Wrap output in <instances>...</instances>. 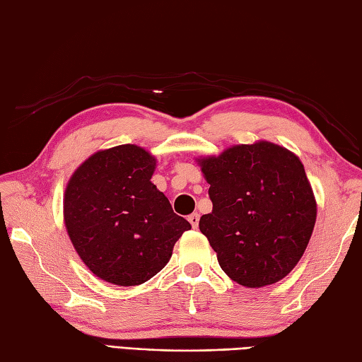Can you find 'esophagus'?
Segmentation results:
<instances>
[{"label":"esophagus","instance_id":"1","mask_svg":"<svg viewBox=\"0 0 362 362\" xmlns=\"http://www.w3.org/2000/svg\"><path fill=\"white\" fill-rule=\"evenodd\" d=\"M187 220H189V223L192 225V228L195 230V228H198V222H200V216H198L197 212H194V214H190Z\"/></svg>","mask_w":362,"mask_h":362}]
</instances>
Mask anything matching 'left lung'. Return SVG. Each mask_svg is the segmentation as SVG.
Wrapping results in <instances>:
<instances>
[{
    "label": "left lung",
    "instance_id": "obj_1",
    "mask_svg": "<svg viewBox=\"0 0 362 362\" xmlns=\"http://www.w3.org/2000/svg\"><path fill=\"white\" fill-rule=\"evenodd\" d=\"M197 162L212 202V212L200 218V231L225 274L250 289L289 275L317 217L311 182L297 154L257 140Z\"/></svg>",
    "mask_w": 362,
    "mask_h": 362
}]
</instances>
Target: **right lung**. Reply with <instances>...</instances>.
<instances>
[{
	"mask_svg": "<svg viewBox=\"0 0 362 362\" xmlns=\"http://www.w3.org/2000/svg\"><path fill=\"white\" fill-rule=\"evenodd\" d=\"M156 158L127 144L93 153L67 182L64 223L81 261L115 286H139L170 261L190 230L151 182Z\"/></svg>",
	"mask_w": 362,
	"mask_h": 362,
	"instance_id": "obj_1",
	"label": "right lung"
}]
</instances>
